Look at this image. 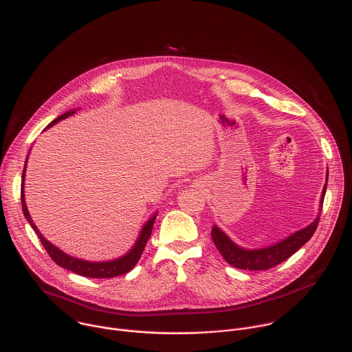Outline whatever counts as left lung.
<instances>
[{"instance_id":"obj_1","label":"left lung","mask_w":352,"mask_h":352,"mask_svg":"<svg viewBox=\"0 0 352 352\" xmlns=\"http://www.w3.org/2000/svg\"><path fill=\"white\" fill-rule=\"evenodd\" d=\"M327 182H328V173H327ZM325 193H327V184L321 195L320 214L314 219V222H311L305 229L295 232L294 234L281 240L277 244H273L266 248H259V250H245L239 247L236 243H233L230 237L226 233H223L217 225H214L211 230L212 241L217 245L221 255L223 256V259L233 267L243 269V270H269L280 265L281 262L287 261L313 237L320 222Z\"/></svg>"}]
</instances>
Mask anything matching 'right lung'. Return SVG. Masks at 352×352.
<instances>
[{"instance_id":"obj_1","label":"right lung","mask_w":352,"mask_h":352,"mask_svg":"<svg viewBox=\"0 0 352 352\" xmlns=\"http://www.w3.org/2000/svg\"><path fill=\"white\" fill-rule=\"evenodd\" d=\"M72 113H75V111H68L63 115H60L58 118H56L52 123H49V126L46 129H49L50 126L56 124L57 122L71 116ZM27 163V160H25ZM24 177H25V164H24V168H23V174H21V207H23V214L27 219V222L31 225V228L34 229V232L36 233V236L39 237L43 248L46 250V252L49 254V256L53 259L54 263H57L60 267H64L75 274H79L82 277H90V278H112V277H118V276H122V274H126L129 273L135 265L137 262L140 261L141 255H142V251L151 237V233H152V228H153V223H155V219H156V215L155 214L141 229V233L135 241V244L133 245V248L124 254L123 256L118 258V259H113V261H107V262H89V261H83V259H78V258H74V256H69L67 254H64L61 250H58L57 247H54L52 243H49L38 230V228L35 226V223L32 222L31 217H30V212L27 210V206H25V200H24Z\"/></svg>"}]
</instances>
